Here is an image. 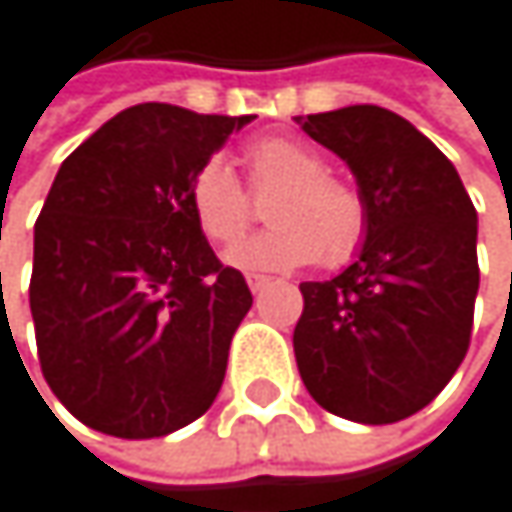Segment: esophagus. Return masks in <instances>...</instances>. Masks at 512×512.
<instances>
[{
  "label": "esophagus",
  "mask_w": 512,
  "mask_h": 512,
  "mask_svg": "<svg viewBox=\"0 0 512 512\" xmlns=\"http://www.w3.org/2000/svg\"><path fill=\"white\" fill-rule=\"evenodd\" d=\"M270 282H273L270 276H258V273H251V276H248V288H251L254 294H261L264 288H270Z\"/></svg>",
  "instance_id": "34e87169"
}]
</instances>
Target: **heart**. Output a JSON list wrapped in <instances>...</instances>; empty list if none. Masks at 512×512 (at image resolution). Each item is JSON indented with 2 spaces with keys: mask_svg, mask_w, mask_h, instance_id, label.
Returning a JSON list of instances; mask_svg holds the SVG:
<instances>
[{
  "mask_svg": "<svg viewBox=\"0 0 512 512\" xmlns=\"http://www.w3.org/2000/svg\"><path fill=\"white\" fill-rule=\"evenodd\" d=\"M251 197L267 203L270 230L239 242L227 261L242 270H297L321 258L324 267H345L369 233L363 191L330 173L327 158L294 137H261L242 152ZM245 188L221 161L197 167L188 185V215L209 245H233L251 224L254 206Z\"/></svg>",
  "mask_w": 512,
  "mask_h": 512,
  "instance_id": "1",
  "label": "heart"
}]
</instances>
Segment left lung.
Instances as JSON below:
<instances>
[{
    "mask_svg": "<svg viewBox=\"0 0 512 512\" xmlns=\"http://www.w3.org/2000/svg\"><path fill=\"white\" fill-rule=\"evenodd\" d=\"M333 149L369 203L357 261L303 282L297 369L312 399L366 426L423 411L471 345L477 209L450 158L408 119L375 104L297 116Z\"/></svg>",
    "mask_w": 512,
    "mask_h": 512,
    "instance_id": "8db88e82",
    "label": "left lung"
}]
</instances>
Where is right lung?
I'll return each mask as SVG.
<instances>
[{
    "label": "right lung",
    "instance_id": "1",
    "mask_svg": "<svg viewBox=\"0 0 512 512\" xmlns=\"http://www.w3.org/2000/svg\"><path fill=\"white\" fill-rule=\"evenodd\" d=\"M251 119L137 104L62 161L29 309L44 381L89 429L161 438L215 402L251 291L194 227L188 185Z\"/></svg>",
    "mask_w": 512,
    "mask_h": 512
}]
</instances>
